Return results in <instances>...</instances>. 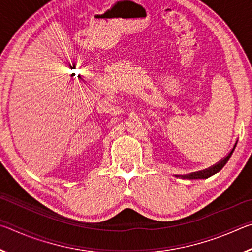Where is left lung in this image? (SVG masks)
<instances>
[{"label": "left lung", "instance_id": "obj_1", "mask_svg": "<svg viewBox=\"0 0 252 252\" xmlns=\"http://www.w3.org/2000/svg\"><path fill=\"white\" fill-rule=\"evenodd\" d=\"M234 148H236V144H234V147H233L232 150L229 152V155H228L227 157H225L223 160H221V161L219 162V163H217V164H215V165H212L211 168L203 170V171L193 172V173L187 174V176H182V178H183V179H207V178H209V177L213 176V174L218 173V172L220 171V170L224 167L225 163H227V162L229 161L230 157H231L232 152H233V150H234Z\"/></svg>", "mask_w": 252, "mask_h": 252}]
</instances>
